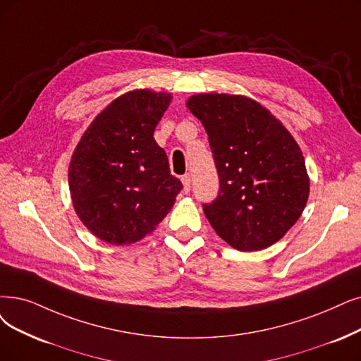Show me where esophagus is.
Here are the masks:
<instances>
[{"label": "esophagus", "instance_id": "34e87169", "mask_svg": "<svg viewBox=\"0 0 361 361\" xmlns=\"http://www.w3.org/2000/svg\"><path fill=\"white\" fill-rule=\"evenodd\" d=\"M180 180H182V185H183V191L185 192H190V190H191V175H190V173H186V175H183L180 178Z\"/></svg>", "mask_w": 361, "mask_h": 361}]
</instances>
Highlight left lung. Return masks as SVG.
I'll return each instance as SVG.
<instances>
[{
    "label": "left lung",
    "mask_w": 361,
    "mask_h": 361,
    "mask_svg": "<svg viewBox=\"0 0 361 361\" xmlns=\"http://www.w3.org/2000/svg\"><path fill=\"white\" fill-rule=\"evenodd\" d=\"M186 108L204 126L219 195L203 210L231 247L257 252L281 240L304 212L310 176L290 132L255 99L198 93Z\"/></svg>",
    "instance_id": "8db88e82"
}]
</instances>
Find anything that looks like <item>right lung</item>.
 <instances>
[{"label":"right lung","instance_id":"add662e5","mask_svg":"<svg viewBox=\"0 0 361 361\" xmlns=\"http://www.w3.org/2000/svg\"><path fill=\"white\" fill-rule=\"evenodd\" d=\"M171 93L130 90L100 111L72 152V206L90 233L114 246L151 234L182 190L154 132Z\"/></svg>","mask_w":361,"mask_h":361}]
</instances>
